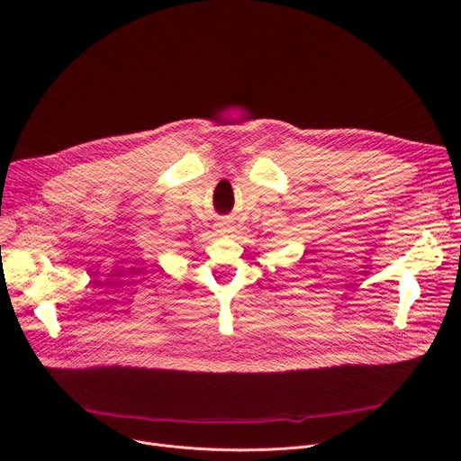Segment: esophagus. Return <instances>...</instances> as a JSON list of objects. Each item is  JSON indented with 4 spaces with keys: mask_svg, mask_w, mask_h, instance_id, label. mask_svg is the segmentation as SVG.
Returning a JSON list of instances; mask_svg holds the SVG:
<instances>
[{
    "mask_svg": "<svg viewBox=\"0 0 461 461\" xmlns=\"http://www.w3.org/2000/svg\"><path fill=\"white\" fill-rule=\"evenodd\" d=\"M222 231H228V228H226V226H222Z\"/></svg>",
    "mask_w": 461,
    "mask_h": 461,
    "instance_id": "esophagus-1",
    "label": "esophagus"
}]
</instances>
